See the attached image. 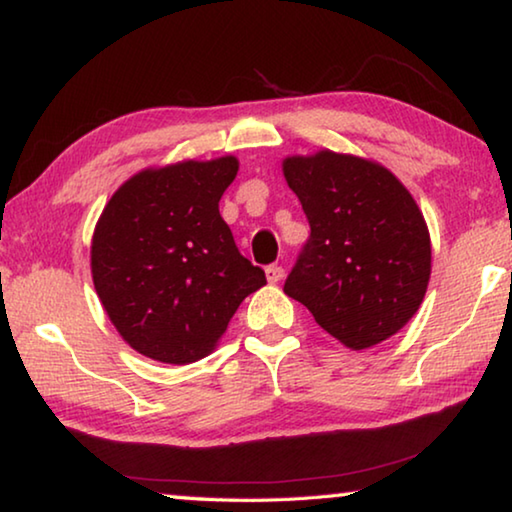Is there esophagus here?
Instances as JSON below:
<instances>
[{
	"label": "esophagus",
	"mask_w": 512,
	"mask_h": 512,
	"mask_svg": "<svg viewBox=\"0 0 512 512\" xmlns=\"http://www.w3.org/2000/svg\"><path fill=\"white\" fill-rule=\"evenodd\" d=\"M284 277V268L282 266H277V264H271V266H266V280L271 282V284H277Z\"/></svg>",
	"instance_id": "34e87169"
}]
</instances>
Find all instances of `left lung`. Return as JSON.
<instances>
[{"label": "left lung", "instance_id": "1", "mask_svg": "<svg viewBox=\"0 0 512 512\" xmlns=\"http://www.w3.org/2000/svg\"><path fill=\"white\" fill-rule=\"evenodd\" d=\"M282 169L311 230L284 293L352 350L400 332L431 275L429 230L413 196L381 164L354 155H296Z\"/></svg>", "mask_w": 512, "mask_h": 512}]
</instances>
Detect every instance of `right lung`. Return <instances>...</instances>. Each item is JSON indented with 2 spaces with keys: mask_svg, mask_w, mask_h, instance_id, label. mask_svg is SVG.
<instances>
[{
  "mask_svg": "<svg viewBox=\"0 0 512 512\" xmlns=\"http://www.w3.org/2000/svg\"><path fill=\"white\" fill-rule=\"evenodd\" d=\"M239 169L225 155L140 171L92 237L94 289L128 345L162 363L207 357L266 275L239 253L219 201Z\"/></svg>",
  "mask_w": 512,
  "mask_h": 512,
  "instance_id": "right-lung-1",
  "label": "right lung"
}]
</instances>
